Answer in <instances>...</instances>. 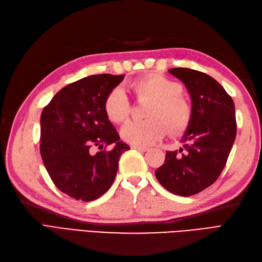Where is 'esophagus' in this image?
<instances>
[{"mask_svg": "<svg viewBox=\"0 0 262 262\" xmlns=\"http://www.w3.org/2000/svg\"><path fill=\"white\" fill-rule=\"evenodd\" d=\"M132 148H134V149H137V151H141V152H146L147 151V147H145V146H141V145H132L130 146Z\"/></svg>", "mask_w": 262, "mask_h": 262, "instance_id": "esophagus-1", "label": "esophagus"}]
</instances>
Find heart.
I'll return each mask as SVG.
<instances>
[{
  "label": "heart",
  "mask_w": 262,
  "mask_h": 262,
  "mask_svg": "<svg viewBox=\"0 0 262 262\" xmlns=\"http://www.w3.org/2000/svg\"><path fill=\"white\" fill-rule=\"evenodd\" d=\"M129 89L138 99L149 100L145 120H132L121 127L120 135L132 145H151L162 138L168 125L171 133H180L188 126L191 107L182 96V86L161 74H149L133 81ZM104 113L113 122L124 121L130 104L121 89H114L104 100Z\"/></svg>",
  "instance_id": "obj_1"
}]
</instances>
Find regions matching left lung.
Wrapping results in <instances>:
<instances>
[{"mask_svg":"<svg viewBox=\"0 0 262 262\" xmlns=\"http://www.w3.org/2000/svg\"><path fill=\"white\" fill-rule=\"evenodd\" d=\"M191 99V117L179 151H168L155 177L166 190L192 196L217 180L236 136L235 107L213 77L191 69H170Z\"/></svg>","mask_w":262,"mask_h":262,"instance_id":"left-lung-1","label":"left lung"}]
</instances>
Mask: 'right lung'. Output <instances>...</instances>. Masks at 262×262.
Returning <instances> with one entry per match:
<instances>
[{
    "mask_svg": "<svg viewBox=\"0 0 262 262\" xmlns=\"http://www.w3.org/2000/svg\"><path fill=\"white\" fill-rule=\"evenodd\" d=\"M125 75H90L55 94L40 117V154L53 182L60 191L82 202L101 197L113 185L121 154L129 146L104 113L110 91ZM113 143L109 152L96 155Z\"/></svg>",
    "mask_w": 262,
    "mask_h": 262,
    "instance_id": "add662e5",
    "label": "right lung"
}]
</instances>
